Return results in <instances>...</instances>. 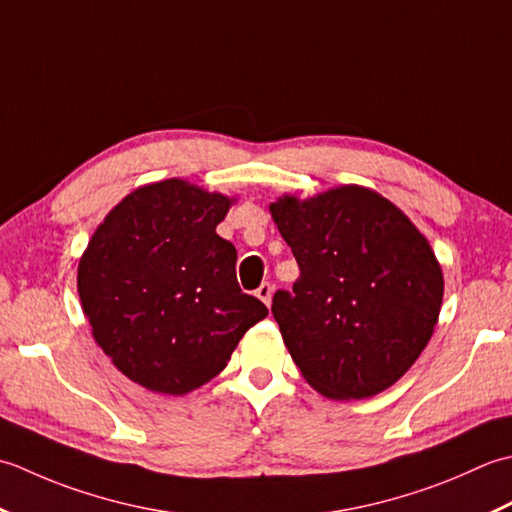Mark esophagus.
Listing matches in <instances>:
<instances>
[{
	"label": "esophagus",
	"instance_id": "1",
	"mask_svg": "<svg viewBox=\"0 0 512 512\" xmlns=\"http://www.w3.org/2000/svg\"><path fill=\"white\" fill-rule=\"evenodd\" d=\"M271 294H274V285H271V283H263V285L256 289V296L263 300L267 307L271 305Z\"/></svg>",
	"mask_w": 512,
	"mask_h": 512
}]
</instances>
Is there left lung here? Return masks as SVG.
<instances>
[{"mask_svg": "<svg viewBox=\"0 0 512 512\" xmlns=\"http://www.w3.org/2000/svg\"><path fill=\"white\" fill-rule=\"evenodd\" d=\"M296 256L294 289L274 294L287 349L311 387L362 400L413 367L440 316L444 278L429 241L360 185L269 205Z\"/></svg>", "mask_w": 512, "mask_h": 512, "instance_id": "left-lung-1", "label": "left lung"}]
</instances>
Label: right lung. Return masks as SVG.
<instances>
[{"label": "right lung", "mask_w": 512, "mask_h": 512, "mask_svg": "<svg viewBox=\"0 0 512 512\" xmlns=\"http://www.w3.org/2000/svg\"><path fill=\"white\" fill-rule=\"evenodd\" d=\"M229 205L181 179L143 185L106 216L79 260L92 336L145 389L185 395L210 382L269 314L238 287L236 247L216 234Z\"/></svg>", "instance_id": "right-lung-1"}]
</instances>
